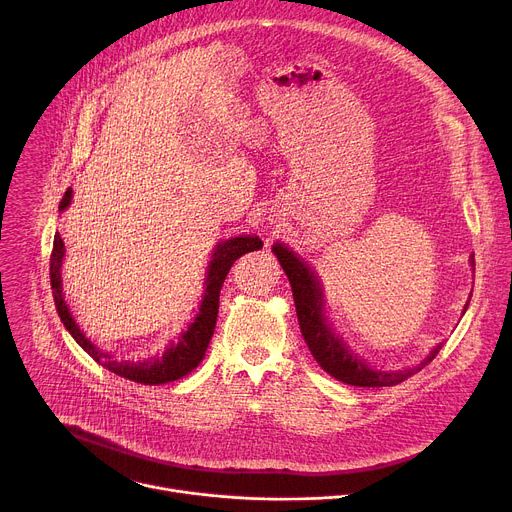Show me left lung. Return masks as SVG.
Masks as SVG:
<instances>
[{"instance_id": "obj_1", "label": "left lung", "mask_w": 512, "mask_h": 512, "mask_svg": "<svg viewBox=\"0 0 512 512\" xmlns=\"http://www.w3.org/2000/svg\"><path fill=\"white\" fill-rule=\"evenodd\" d=\"M273 253L277 255L291 283L295 311H297V319H299L305 344L313 354V358L317 360V364L335 380L350 386H362V388L396 386L408 380L410 376H414L416 372H420L424 366H428L442 350V344H438L416 368H410V370H398V372L372 370L364 360H360L346 348V344L333 333L331 325L327 323V317L323 315L321 283L311 271V267L281 243L273 245Z\"/></svg>"}]
</instances>
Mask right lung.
<instances>
[{"label":"right lung","mask_w":512,"mask_h":512,"mask_svg":"<svg viewBox=\"0 0 512 512\" xmlns=\"http://www.w3.org/2000/svg\"><path fill=\"white\" fill-rule=\"evenodd\" d=\"M72 203V189L66 191L64 199L60 201V211H64L68 205ZM263 247V241L255 235H241V237H233L227 239L223 243H219L215 247L211 265L207 269V289H205V297L201 301L199 313L195 317V321L189 325V329L179 337V342L170 344L162 356H154L150 360H142V362H118L112 360V356L108 352H102L100 348H96L90 339L80 331V327L76 325L70 307L66 305L64 293H62V259H64V241L60 237V233L54 235V247H52V257H50V283H52V293H54V301H56V309L58 315L62 319V323L66 325V329L72 333V337L76 339V344L100 366H104L106 370H110L112 374L132 380L136 384H144V386H158V384H166V382H175L183 376H187L189 372H193L205 358V352L209 348V342L215 331V323H217V313H219V293L221 287L225 283V277L231 269V265L245 253L249 251H257Z\"/></svg>","instance_id":"1"}]
</instances>
